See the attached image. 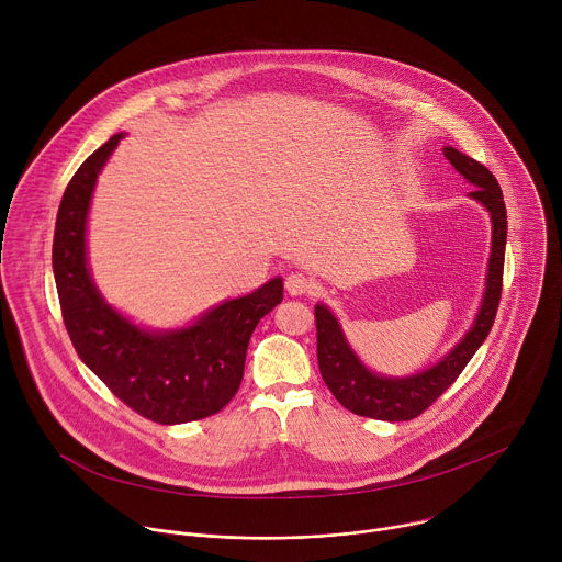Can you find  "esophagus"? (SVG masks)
Instances as JSON below:
<instances>
[{
	"instance_id": "esophagus-1",
	"label": "esophagus",
	"mask_w": 562,
	"mask_h": 562,
	"mask_svg": "<svg viewBox=\"0 0 562 562\" xmlns=\"http://www.w3.org/2000/svg\"><path fill=\"white\" fill-rule=\"evenodd\" d=\"M284 286H286V291L291 295H308V293L315 291V282L306 273H302V271L289 273L286 280H284Z\"/></svg>"
}]
</instances>
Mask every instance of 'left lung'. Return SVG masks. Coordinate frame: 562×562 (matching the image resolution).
Returning <instances> with one entry per match:
<instances>
[{
    "label": "left lung",
    "mask_w": 562,
    "mask_h": 562,
    "mask_svg": "<svg viewBox=\"0 0 562 562\" xmlns=\"http://www.w3.org/2000/svg\"><path fill=\"white\" fill-rule=\"evenodd\" d=\"M442 153L451 167L475 187L469 195L483 204L492 215V256L483 304H480L471 329L438 364L407 378H384L371 373L349 347L336 315L325 304H315L319 373H323L325 384L336 395L338 403L364 418L386 423L418 418L456 382L494 327L503 293L507 245V209L503 191L492 171L475 162L473 157L456 150L453 146H445Z\"/></svg>",
    "instance_id": "obj_1"
}]
</instances>
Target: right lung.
I'll return each mask as SVG.
<instances>
[{
	"instance_id": "add662e5",
	"label": "right lung",
	"mask_w": 562,
	"mask_h": 562,
	"mask_svg": "<svg viewBox=\"0 0 562 562\" xmlns=\"http://www.w3.org/2000/svg\"><path fill=\"white\" fill-rule=\"evenodd\" d=\"M122 133L85 159L59 202L53 273L61 317L82 362L135 414L182 425L224 409L245 373L247 347L260 319L282 302V278L226 300L191 327L146 331L100 295L87 265V215L93 189Z\"/></svg>"
}]
</instances>
